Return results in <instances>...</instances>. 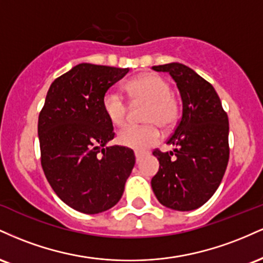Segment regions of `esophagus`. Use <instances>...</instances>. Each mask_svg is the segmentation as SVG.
Returning a JSON list of instances; mask_svg holds the SVG:
<instances>
[{"label": "esophagus", "instance_id": "obj_1", "mask_svg": "<svg viewBox=\"0 0 263 263\" xmlns=\"http://www.w3.org/2000/svg\"><path fill=\"white\" fill-rule=\"evenodd\" d=\"M147 153H144V152H138V151H136L135 152V156H136V162H141L142 159H143V157L146 156Z\"/></svg>", "mask_w": 263, "mask_h": 263}]
</instances>
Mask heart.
<instances>
[{"instance_id": "b5f03b06", "label": "heart", "mask_w": 263, "mask_h": 263, "mask_svg": "<svg viewBox=\"0 0 263 263\" xmlns=\"http://www.w3.org/2000/svg\"><path fill=\"white\" fill-rule=\"evenodd\" d=\"M126 91L135 105H146L142 112L144 125L127 126L117 135L122 146L137 151L148 149L159 140L158 126L170 129L180 114L179 100L171 91L170 81L158 74H143L126 85ZM102 110L111 125L121 127L127 121L128 106L119 92L108 90L102 98Z\"/></svg>"}]
</instances>
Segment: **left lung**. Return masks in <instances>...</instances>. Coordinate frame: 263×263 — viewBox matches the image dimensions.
I'll list each match as a JSON object with an SVG mask.
<instances>
[{
	"mask_svg": "<svg viewBox=\"0 0 263 263\" xmlns=\"http://www.w3.org/2000/svg\"><path fill=\"white\" fill-rule=\"evenodd\" d=\"M176 80L183 112L167 143L170 152L153 151L159 170L151 184L158 201L170 209H198L213 197L228 167L229 119L213 85L179 63L152 66Z\"/></svg>",
	"mask_w": 263,
	"mask_h": 263,
	"instance_id": "1",
	"label": "left lung"
}]
</instances>
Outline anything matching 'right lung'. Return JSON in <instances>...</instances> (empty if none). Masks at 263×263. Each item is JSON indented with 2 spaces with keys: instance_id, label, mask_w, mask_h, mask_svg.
<instances>
[{
  "instance_id": "obj_1",
  "label": "right lung",
  "mask_w": 263,
  "mask_h": 263,
  "mask_svg": "<svg viewBox=\"0 0 263 263\" xmlns=\"http://www.w3.org/2000/svg\"><path fill=\"white\" fill-rule=\"evenodd\" d=\"M128 70L81 63L53 81L39 112L42 168L55 194L80 213L119 203L135 165L131 148L106 147L115 132L102 110L105 92Z\"/></svg>"
}]
</instances>
